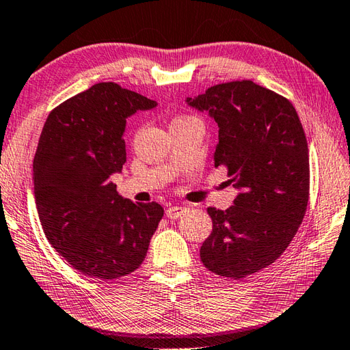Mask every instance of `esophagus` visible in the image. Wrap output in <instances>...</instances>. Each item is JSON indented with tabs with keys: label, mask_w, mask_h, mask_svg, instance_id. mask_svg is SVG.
Listing matches in <instances>:
<instances>
[{
	"label": "esophagus",
	"mask_w": 350,
	"mask_h": 350,
	"mask_svg": "<svg viewBox=\"0 0 350 350\" xmlns=\"http://www.w3.org/2000/svg\"><path fill=\"white\" fill-rule=\"evenodd\" d=\"M186 207H180V206H173V207H168L167 208V212H165V215H167V217L168 219H177V217H180L185 212H186Z\"/></svg>",
	"instance_id": "esophagus-1"
}]
</instances>
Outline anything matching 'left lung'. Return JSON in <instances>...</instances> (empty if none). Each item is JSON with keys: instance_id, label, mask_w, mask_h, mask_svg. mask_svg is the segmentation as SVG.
Segmentation results:
<instances>
[{"instance_id": "left-lung-1", "label": "left lung", "mask_w": 350, "mask_h": 350, "mask_svg": "<svg viewBox=\"0 0 350 350\" xmlns=\"http://www.w3.org/2000/svg\"><path fill=\"white\" fill-rule=\"evenodd\" d=\"M186 103L215 119V167H226L240 191L226 210L207 208L213 230L201 261L212 273L243 279L273 264L303 222L310 188L304 129L285 96L252 80L212 86Z\"/></svg>"}]
</instances>
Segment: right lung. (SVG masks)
<instances>
[{
	"label": "right lung",
	"mask_w": 350,
	"mask_h": 350,
	"mask_svg": "<svg viewBox=\"0 0 350 350\" xmlns=\"http://www.w3.org/2000/svg\"><path fill=\"white\" fill-rule=\"evenodd\" d=\"M158 103L118 83H96L47 116L32 165L49 243L89 278L119 279L144 261L164 208L122 198L110 176L126 161V119Z\"/></svg>",
	"instance_id": "1"
}]
</instances>
